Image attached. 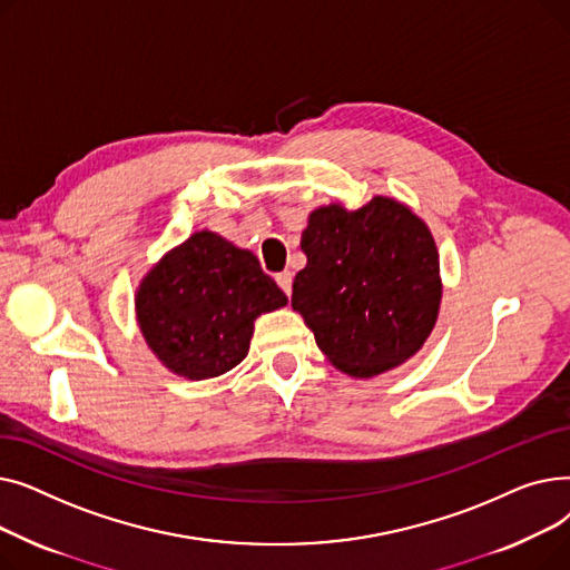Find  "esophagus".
Masks as SVG:
<instances>
[{"mask_svg":"<svg viewBox=\"0 0 570 570\" xmlns=\"http://www.w3.org/2000/svg\"><path fill=\"white\" fill-rule=\"evenodd\" d=\"M275 279H277L279 288H282L286 295H291V286H293V273H291V269H284V273H279Z\"/></svg>","mask_w":570,"mask_h":570,"instance_id":"esophagus-1","label":"esophagus"}]
</instances>
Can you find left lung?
Segmentation results:
<instances>
[{"label": "left lung", "instance_id": "1", "mask_svg": "<svg viewBox=\"0 0 570 570\" xmlns=\"http://www.w3.org/2000/svg\"><path fill=\"white\" fill-rule=\"evenodd\" d=\"M301 249L291 305L337 370L376 376L423 346L441 303L439 252L406 205L376 196L355 213L318 207Z\"/></svg>", "mask_w": 570, "mask_h": 570}]
</instances>
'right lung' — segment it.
Returning a JSON list of instances; mask_svg holds the SVG:
<instances>
[{"label": "right lung", "mask_w": 570, "mask_h": 570, "mask_svg": "<svg viewBox=\"0 0 570 570\" xmlns=\"http://www.w3.org/2000/svg\"><path fill=\"white\" fill-rule=\"evenodd\" d=\"M286 303L252 252L209 230L166 254L136 293L145 342L170 372L191 381L243 363L254 318Z\"/></svg>", "instance_id": "obj_1"}]
</instances>
